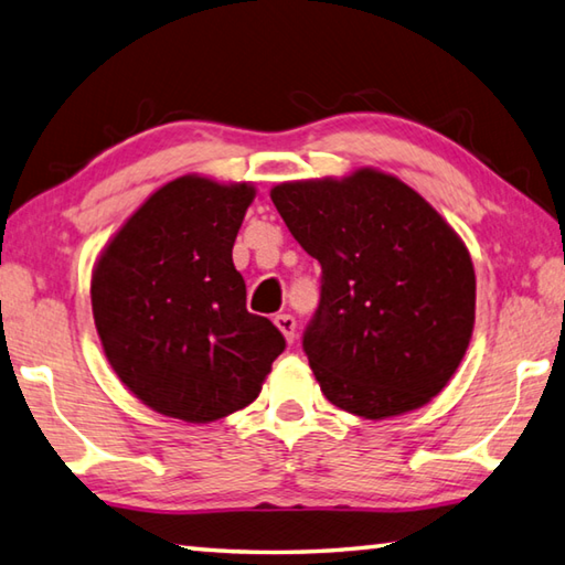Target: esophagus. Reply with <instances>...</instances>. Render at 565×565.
I'll return each instance as SVG.
<instances>
[{"label": "esophagus", "mask_w": 565, "mask_h": 565, "mask_svg": "<svg viewBox=\"0 0 565 565\" xmlns=\"http://www.w3.org/2000/svg\"><path fill=\"white\" fill-rule=\"evenodd\" d=\"M275 327L280 329L287 344L295 342V317L292 315H278V317H275Z\"/></svg>", "instance_id": "obj_1"}]
</instances>
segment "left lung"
Listing matches in <instances>:
<instances>
[{"label":"left lung","instance_id":"obj_1","mask_svg":"<svg viewBox=\"0 0 565 565\" xmlns=\"http://www.w3.org/2000/svg\"><path fill=\"white\" fill-rule=\"evenodd\" d=\"M270 199L322 265L302 347L327 401L366 420L428 406L475 329L465 241L418 191L374 167L275 184Z\"/></svg>","mask_w":565,"mask_h":565}]
</instances>
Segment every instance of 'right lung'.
I'll use <instances>...</instances> for the list:
<instances>
[{
  "label": "right lung",
  "instance_id": "obj_1",
  "mask_svg": "<svg viewBox=\"0 0 565 565\" xmlns=\"http://www.w3.org/2000/svg\"><path fill=\"white\" fill-rule=\"evenodd\" d=\"M255 199L250 182L177 177L105 243L90 302L105 359L167 418L214 423L258 398L285 339L246 310L233 243Z\"/></svg>",
  "mask_w": 565,
  "mask_h": 565
}]
</instances>
